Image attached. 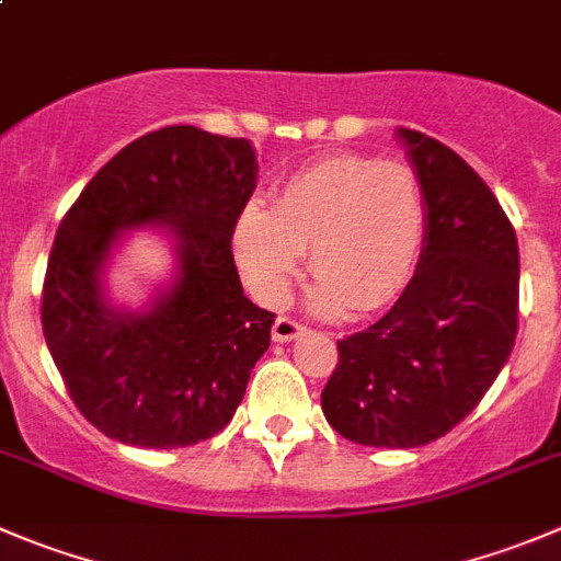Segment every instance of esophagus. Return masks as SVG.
I'll list each match as a JSON object with an SVG mask.
<instances>
[{"mask_svg":"<svg viewBox=\"0 0 561 561\" xmlns=\"http://www.w3.org/2000/svg\"><path fill=\"white\" fill-rule=\"evenodd\" d=\"M302 330H306V328H302V324L297 322V319H291V317H277L275 324H272V339L280 341V344H284V341L297 339V335H300Z\"/></svg>","mask_w":561,"mask_h":561,"instance_id":"obj_1","label":"esophagus"}]
</instances>
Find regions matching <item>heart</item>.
<instances>
[{"label":"heart","mask_w":561,"mask_h":561,"mask_svg":"<svg viewBox=\"0 0 561 561\" xmlns=\"http://www.w3.org/2000/svg\"><path fill=\"white\" fill-rule=\"evenodd\" d=\"M424 231V186L408 162L335 153L289 175L272 209L244 206L233 222V255L253 295L280 306L308 250L319 277L313 308L369 313L410 284Z\"/></svg>","instance_id":"b5f03b06"}]
</instances>
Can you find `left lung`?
Returning a JSON list of instances; mask_svg holds the SVG:
<instances>
[{
	"label": "left lung",
	"instance_id": "8db88e82",
	"mask_svg": "<svg viewBox=\"0 0 561 561\" xmlns=\"http://www.w3.org/2000/svg\"><path fill=\"white\" fill-rule=\"evenodd\" d=\"M424 186L413 280L371 328L339 341L324 419L360 446L415 449L455 430L504 369L517 335L515 228L449 146L399 129Z\"/></svg>",
	"mask_w": 561,
	"mask_h": 561
}]
</instances>
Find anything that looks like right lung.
I'll use <instances>...</instances> for the list:
<instances>
[{
    "label": "right lung",
    "instance_id": "add662e5",
    "mask_svg": "<svg viewBox=\"0 0 561 561\" xmlns=\"http://www.w3.org/2000/svg\"><path fill=\"white\" fill-rule=\"evenodd\" d=\"M244 137L164 126L115 153L57 228L41 297L55 366L112 440L184 449L237 413L275 313L244 297L231 237L255 190ZM168 225L180 272L151 312L110 309L100 270L126 227Z\"/></svg>",
    "mask_w": 561,
    "mask_h": 561
}]
</instances>
